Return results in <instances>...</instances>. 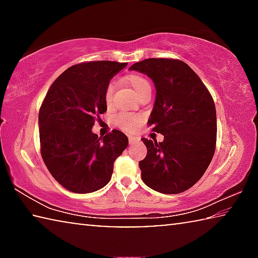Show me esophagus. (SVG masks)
<instances>
[{
	"label": "esophagus",
	"instance_id": "esophagus-1",
	"mask_svg": "<svg viewBox=\"0 0 258 258\" xmlns=\"http://www.w3.org/2000/svg\"><path fill=\"white\" fill-rule=\"evenodd\" d=\"M139 139H137L135 137H128V142H130V145H133L134 142H137Z\"/></svg>",
	"mask_w": 258,
	"mask_h": 258
}]
</instances>
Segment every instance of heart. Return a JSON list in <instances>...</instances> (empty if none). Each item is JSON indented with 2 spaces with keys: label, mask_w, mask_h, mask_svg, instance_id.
Listing matches in <instances>:
<instances>
[{
  "label": "heart",
  "mask_w": 258,
  "mask_h": 258,
  "mask_svg": "<svg viewBox=\"0 0 258 258\" xmlns=\"http://www.w3.org/2000/svg\"><path fill=\"white\" fill-rule=\"evenodd\" d=\"M125 83L132 87V90L138 95L143 93L145 91H148V90L151 91V85L149 81L141 75L126 76ZM113 89H115V86H113L112 83H110V84L107 86L106 91H104V101H106L107 106H110L112 102ZM140 121H141V117L138 115H130V113H120L116 119L117 125L125 131H134L139 126Z\"/></svg>",
  "instance_id": "1"
}]
</instances>
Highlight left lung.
Masks as SVG:
<instances>
[{
    "label": "left lung",
    "instance_id": "1",
    "mask_svg": "<svg viewBox=\"0 0 258 258\" xmlns=\"http://www.w3.org/2000/svg\"><path fill=\"white\" fill-rule=\"evenodd\" d=\"M130 71L154 82L156 99L148 124L164 135L161 142L142 139L148 150L139 161L142 181L160 194H181L202 178L215 152V103L199 76L181 60L146 59Z\"/></svg>",
    "mask_w": 258,
    "mask_h": 258
}]
</instances>
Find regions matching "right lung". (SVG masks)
<instances>
[{"instance_id": "obj_1", "label": "right lung", "mask_w": 258, "mask_h": 258, "mask_svg": "<svg viewBox=\"0 0 258 258\" xmlns=\"http://www.w3.org/2000/svg\"><path fill=\"white\" fill-rule=\"evenodd\" d=\"M127 62L90 61L75 64L53 82L43 101L41 154L56 181L75 194L100 190L110 181L113 161L128 145L118 130L99 138L92 127L107 111L104 91Z\"/></svg>"}]
</instances>
